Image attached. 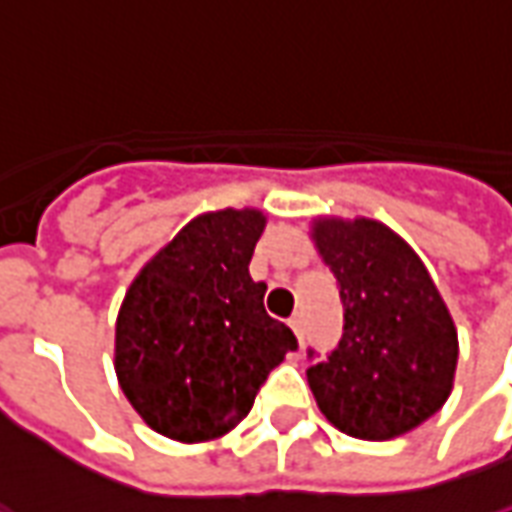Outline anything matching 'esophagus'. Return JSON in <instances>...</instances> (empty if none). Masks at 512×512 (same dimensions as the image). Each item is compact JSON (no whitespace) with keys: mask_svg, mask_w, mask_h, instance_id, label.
<instances>
[{"mask_svg":"<svg viewBox=\"0 0 512 512\" xmlns=\"http://www.w3.org/2000/svg\"><path fill=\"white\" fill-rule=\"evenodd\" d=\"M291 327H293V332H296V338L302 341V338H305V316H302V313L291 316Z\"/></svg>","mask_w":512,"mask_h":512,"instance_id":"34e87169","label":"esophagus"}]
</instances>
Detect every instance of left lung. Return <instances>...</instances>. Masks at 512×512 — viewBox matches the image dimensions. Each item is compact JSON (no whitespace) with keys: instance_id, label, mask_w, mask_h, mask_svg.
I'll list each match as a JSON object with an SVG mask.
<instances>
[{"instance_id":"8db88e82","label":"left lung","mask_w":512,"mask_h":512,"mask_svg":"<svg viewBox=\"0 0 512 512\" xmlns=\"http://www.w3.org/2000/svg\"><path fill=\"white\" fill-rule=\"evenodd\" d=\"M310 238L343 302L341 343L307 368L318 410L363 441L416 430L449 399L457 368L455 321L430 271L374 219H316Z\"/></svg>"}]
</instances>
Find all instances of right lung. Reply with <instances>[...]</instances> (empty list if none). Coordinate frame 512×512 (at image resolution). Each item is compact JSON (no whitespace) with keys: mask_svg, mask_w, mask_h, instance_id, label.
Listing matches in <instances>:
<instances>
[{"mask_svg":"<svg viewBox=\"0 0 512 512\" xmlns=\"http://www.w3.org/2000/svg\"><path fill=\"white\" fill-rule=\"evenodd\" d=\"M266 216L216 210L188 221L127 288L116 318V377L146 424L171 441L238 427L268 371L296 349L266 313L249 260Z\"/></svg>","mask_w":512,"mask_h":512,"instance_id":"add662e5","label":"right lung"}]
</instances>
